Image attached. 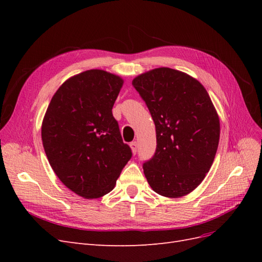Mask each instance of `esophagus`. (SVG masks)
I'll return each mask as SVG.
<instances>
[{"mask_svg":"<svg viewBox=\"0 0 262 262\" xmlns=\"http://www.w3.org/2000/svg\"><path fill=\"white\" fill-rule=\"evenodd\" d=\"M130 147H131V149H132V153L133 154H137V150H138V143L136 141L134 142H131L130 143Z\"/></svg>","mask_w":262,"mask_h":262,"instance_id":"obj_1","label":"esophagus"}]
</instances>
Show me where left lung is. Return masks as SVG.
Returning <instances> with one entry per match:
<instances>
[{
    "label": "left lung",
    "mask_w": 262,
    "mask_h": 262,
    "mask_svg": "<svg viewBox=\"0 0 262 262\" xmlns=\"http://www.w3.org/2000/svg\"><path fill=\"white\" fill-rule=\"evenodd\" d=\"M156 129V150L143 164L150 188L167 198L186 195L209 172L220 140V119L208 92L190 75L158 68L137 76Z\"/></svg>",
    "instance_id": "8db88e82"
}]
</instances>
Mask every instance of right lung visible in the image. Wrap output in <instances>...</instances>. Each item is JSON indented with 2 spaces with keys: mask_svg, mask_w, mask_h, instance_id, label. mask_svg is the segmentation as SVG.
<instances>
[{
  "mask_svg": "<svg viewBox=\"0 0 262 262\" xmlns=\"http://www.w3.org/2000/svg\"><path fill=\"white\" fill-rule=\"evenodd\" d=\"M122 84L106 71H85L59 87L43 118L41 139L53 171L86 199L112 191L132 156L113 116Z\"/></svg>",
  "mask_w": 262,
  "mask_h": 262,
  "instance_id": "add662e5",
  "label": "right lung"
}]
</instances>
